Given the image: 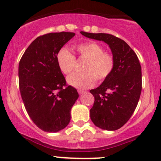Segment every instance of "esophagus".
Listing matches in <instances>:
<instances>
[{
  "label": "esophagus",
  "mask_w": 161,
  "mask_h": 161,
  "mask_svg": "<svg viewBox=\"0 0 161 161\" xmlns=\"http://www.w3.org/2000/svg\"><path fill=\"white\" fill-rule=\"evenodd\" d=\"M86 91H84V90H81V89H78V93L79 95H82V94H84Z\"/></svg>",
  "instance_id": "obj_1"
}]
</instances>
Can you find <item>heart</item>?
Returning a JSON list of instances; mask_svg holds the SVG:
<instances>
[{"mask_svg": "<svg viewBox=\"0 0 161 161\" xmlns=\"http://www.w3.org/2000/svg\"><path fill=\"white\" fill-rule=\"evenodd\" d=\"M74 48L79 57L86 60L82 73H73L68 76L67 82L74 88H88L97 82H103L111 74L115 66V59L112 53L104 51L101 45L93 41L75 45ZM57 63L63 73L69 75L73 71L75 57L66 48H61L57 53Z\"/></svg>", "mask_w": 161, "mask_h": 161, "instance_id": "obj_1", "label": "heart"}]
</instances>
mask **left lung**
<instances>
[{"instance_id":"obj_1","label":"left lung","mask_w":161,"mask_h":161,"mask_svg":"<svg viewBox=\"0 0 161 161\" xmlns=\"http://www.w3.org/2000/svg\"><path fill=\"white\" fill-rule=\"evenodd\" d=\"M82 36L102 41L111 50L115 66L99 87L92 89L95 102L90 117L96 126L116 130L127 123L132 115L142 92V67L139 60L128 44L106 33L81 32Z\"/></svg>"}]
</instances>
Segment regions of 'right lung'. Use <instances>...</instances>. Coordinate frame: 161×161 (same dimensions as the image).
Wrapping results in <instances>:
<instances>
[{"label": "right lung", "mask_w": 161, "mask_h": 161, "mask_svg": "<svg viewBox=\"0 0 161 161\" xmlns=\"http://www.w3.org/2000/svg\"><path fill=\"white\" fill-rule=\"evenodd\" d=\"M73 32H52L36 38L19 64V91L29 117L38 128L57 132L69 124L79 94L59 69L57 53ZM64 86H66L64 89Z\"/></svg>", "instance_id": "1"}]
</instances>
